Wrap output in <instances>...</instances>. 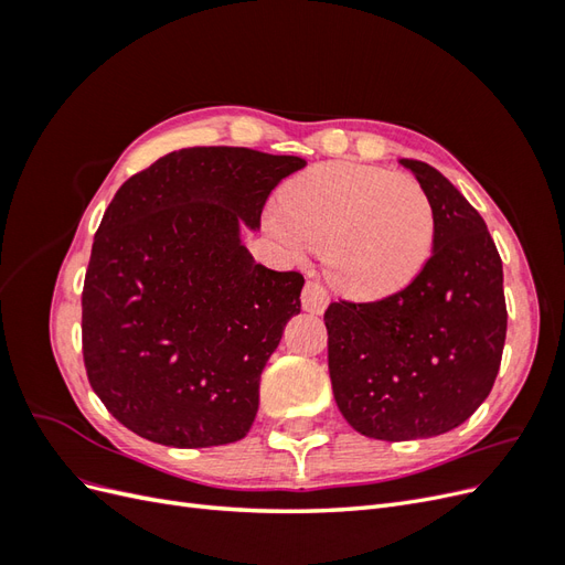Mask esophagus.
<instances>
[{"label": "esophagus", "mask_w": 565, "mask_h": 565, "mask_svg": "<svg viewBox=\"0 0 565 565\" xmlns=\"http://www.w3.org/2000/svg\"><path fill=\"white\" fill-rule=\"evenodd\" d=\"M330 297L324 292V287L318 280H309L303 285V292H301V306L303 311L309 313H322L324 306H328Z\"/></svg>", "instance_id": "esophagus-1"}]
</instances>
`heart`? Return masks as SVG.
I'll use <instances>...</instances> for the list:
<instances>
[{
	"label": "heart",
	"instance_id": "b5f03b06",
	"mask_svg": "<svg viewBox=\"0 0 565 565\" xmlns=\"http://www.w3.org/2000/svg\"><path fill=\"white\" fill-rule=\"evenodd\" d=\"M268 226L287 245L324 252L332 285L355 299L401 292L429 262L436 237L434 204L415 179L351 162L289 181Z\"/></svg>",
	"mask_w": 565,
	"mask_h": 565
}]
</instances>
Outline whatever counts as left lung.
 Returning a JSON list of instances; mask_svg holds the SVG:
<instances>
[{
	"label": "left lung",
	"instance_id": "8db88e82",
	"mask_svg": "<svg viewBox=\"0 0 565 565\" xmlns=\"http://www.w3.org/2000/svg\"><path fill=\"white\" fill-rule=\"evenodd\" d=\"M401 164L434 204L431 259L396 295L324 311L339 413L391 443L467 422L498 377L507 337L502 259L483 216L431 164Z\"/></svg>",
	"mask_w": 565,
	"mask_h": 565
}]
</instances>
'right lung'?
<instances>
[{
  "instance_id": "add662e5",
  "label": "right lung",
  "mask_w": 565,
  "mask_h": 565,
  "mask_svg": "<svg viewBox=\"0 0 565 565\" xmlns=\"http://www.w3.org/2000/svg\"><path fill=\"white\" fill-rule=\"evenodd\" d=\"M306 160L183 148L134 174L96 231L82 292L84 367L127 429L169 448L247 436L303 276L254 262L241 228Z\"/></svg>"
}]
</instances>
